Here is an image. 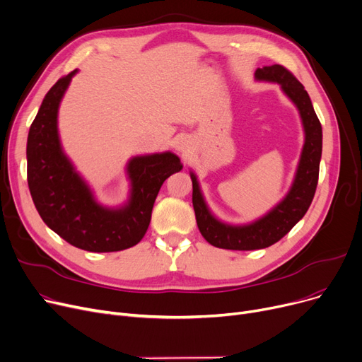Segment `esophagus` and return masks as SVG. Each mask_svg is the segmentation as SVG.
Wrapping results in <instances>:
<instances>
[{"mask_svg": "<svg viewBox=\"0 0 362 362\" xmlns=\"http://www.w3.org/2000/svg\"><path fill=\"white\" fill-rule=\"evenodd\" d=\"M176 148H177L179 152H182V154H186V152L189 151V142L187 141H180Z\"/></svg>", "mask_w": 362, "mask_h": 362, "instance_id": "obj_1", "label": "esophagus"}]
</instances>
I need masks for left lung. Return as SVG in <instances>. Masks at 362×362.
<instances>
[{
	"label": "left lung",
	"instance_id": "left-lung-1",
	"mask_svg": "<svg viewBox=\"0 0 362 362\" xmlns=\"http://www.w3.org/2000/svg\"><path fill=\"white\" fill-rule=\"evenodd\" d=\"M255 81L280 85L283 93L299 111L305 139H303L295 177L286 197L276 204L267 214L246 224H230L217 218L202 195L197 175L194 171H189L192 179V204L198 229L205 240L216 248L252 251L267 248L279 242L305 216L318 183L322 130L308 92L289 70L280 64L257 69Z\"/></svg>",
	"mask_w": 362,
	"mask_h": 362
}]
</instances>
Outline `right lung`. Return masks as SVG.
I'll use <instances>...</instances> for the list:
<instances>
[{
    "label": "right lung",
    "instance_id": "add662e5",
    "mask_svg": "<svg viewBox=\"0 0 362 362\" xmlns=\"http://www.w3.org/2000/svg\"><path fill=\"white\" fill-rule=\"evenodd\" d=\"M76 73L48 90L29 129V191L44 223L70 245L89 252L123 251L145 236L161 185L183 165L170 151L132 157L126 164L127 201L120 206L100 204L60 141L59 108Z\"/></svg>",
    "mask_w": 362,
    "mask_h": 362
}]
</instances>
